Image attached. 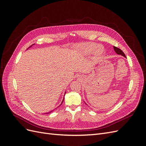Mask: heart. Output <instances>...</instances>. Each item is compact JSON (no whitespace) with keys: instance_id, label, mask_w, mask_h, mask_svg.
<instances>
[{"instance_id":"obj_1","label":"heart","mask_w":146,"mask_h":146,"mask_svg":"<svg viewBox=\"0 0 146 146\" xmlns=\"http://www.w3.org/2000/svg\"><path fill=\"white\" fill-rule=\"evenodd\" d=\"M96 48V45L93 44H87L86 45L84 46V52H85L86 54H90V53L92 52ZM96 54H100V50L98 48H96Z\"/></svg>"}]
</instances>
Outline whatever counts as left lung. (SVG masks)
<instances>
[{"mask_svg": "<svg viewBox=\"0 0 146 146\" xmlns=\"http://www.w3.org/2000/svg\"><path fill=\"white\" fill-rule=\"evenodd\" d=\"M114 50H115V52H116V54H117L119 55H121L123 56L124 57H126L125 55L124 54V53H123L122 52V50H121L119 48H117V47H116L115 46H114Z\"/></svg>", "mask_w": 146, "mask_h": 146, "instance_id": "obj_1", "label": "left lung"}]
</instances>
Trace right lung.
Returning <instances> with one entry per match:
<instances>
[{"label": "right lung", "mask_w": 146, "mask_h": 146, "mask_svg": "<svg viewBox=\"0 0 146 146\" xmlns=\"http://www.w3.org/2000/svg\"><path fill=\"white\" fill-rule=\"evenodd\" d=\"M63 100H64V99H63ZM63 103V102H62Z\"/></svg>", "instance_id": "add662e5"}]
</instances>
